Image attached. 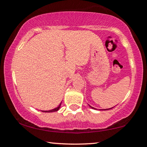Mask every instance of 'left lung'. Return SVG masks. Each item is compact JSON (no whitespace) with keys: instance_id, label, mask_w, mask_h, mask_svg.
I'll list each match as a JSON object with an SVG mask.
<instances>
[{"instance_id":"8db88e82","label":"left lung","mask_w":147,"mask_h":147,"mask_svg":"<svg viewBox=\"0 0 147 147\" xmlns=\"http://www.w3.org/2000/svg\"><path fill=\"white\" fill-rule=\"evenodd\" d=\"M90 107H91V108H93V109H95L94 108H93V107H91V106H90ZM111 108H109V109H111ZM105 109V110H107V109Z\"/></svg>"}]
</instances>
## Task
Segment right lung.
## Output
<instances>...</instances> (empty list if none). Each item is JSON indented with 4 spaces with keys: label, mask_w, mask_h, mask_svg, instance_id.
<instances>
[{
    "label": "right lung",
    "mask_w": 147,
    "mask_h": 147,
    "mask_svg": "<svg viewBox=\"0 0 147 147\" xmlns=\"http://www.w3.org/2000/svg\"><path fill=\"white\" fill-rule=\"evenodd\" d=\"M60 106H61V104H59V106L57 107L56 108H54V109H51V110H49V111H43V112H49H49H54V111H57L59 109V108H60Z\"/></svg>",
    "instance_id": "1"
}]
</instances>
